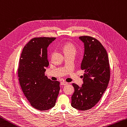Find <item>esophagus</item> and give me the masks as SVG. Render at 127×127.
Wrapping results in <instances>:
<instances>
[{
    "label": "esophagus",
    "mask_w": 127,
    "mask_h": 127,
    "mask_svg": "<svg viewBox=\"0 0 127 127\" xmlns=\"http://www.w3.org/2000/svg\"><path fill=\"white\" fill-rule=\"evenodd\" d=\"M60 84H61V85H66L68 84V83L65 82V81H61Z\"/></svg>",
    "instance_id": "34e87169"
}]
</instances>
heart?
Wrapping results in <instances>:
<instances>
[{"label":"heart","mask_w":127,"mask_h":127,"mask_svg":"<svg viewBox=\"0 0 127 127\" xmlns=\"http://www.w3.org/2000/svg\"><path fill=\"white\" fill-rule=\"evenodd\" d=\"M63 49L65 54H67V53L75 54L76 53V49L75 47L72 43H69V42L64 43L63 46Z\"/></svg>","instance_id":"b5f03b06"}]
</instances>
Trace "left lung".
I'll list each match as a JSON object with an SVG mask.
<instances>
[{
	"mask_svg": "<svg viewBox=\"0 0 127 127\" xmlns=\"http://www.w3.org/2000/svg\"><path fill=\"white\" fill-rule=\"evenodd\" d=\"M84 44V54L81 69L84 71L83 84H75L71 105L79 110L85 111L93 108L102 97L110 80V72L108 55L103 45L90 36H81Z\"/></svg>",
	"mask_w": 127,
	"mask_h": 127,
	"instance_id": "left-lung-1",
	"label": "left lung"
}]
</instances>
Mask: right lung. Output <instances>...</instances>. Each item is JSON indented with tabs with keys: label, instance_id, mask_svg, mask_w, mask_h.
<instances>
[{
	"label": "right lung",
	"instance_id": "obj_1",
	"mask_svg": "<svg viewBox=\"0 0 127 127\" xmlns=\"http://www.w3.org/2000/svg\"><path fill=\"white\" fill-rule=\"evenodd\" d=\"M55 37H39L31 40L22 52L18 69L22 91L31 105L46 111L55 105L60 87L58 81H52L45 75L49 66L47 48Z\"/></svg>",
	"mask_w": 127,
	"mask_h": 127
}]
</instances>
